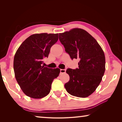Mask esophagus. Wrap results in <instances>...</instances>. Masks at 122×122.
Wrapping results in <instances>:
<instances>
[{"label":"esophagus","mask_w":122,"mask_h":122,"mask_svg":"<svg viewBox=\"0 0 122 122\" xmlns=\"http://www.w3.org/2000/svg\"><path fill=\"white\" fill-rule=\"evenodd\" d=\"M60 72H61V74H64V73H65L66 72V69H60Z\"/></svg>","instance_id":"esophagus-1"}]
</instances>
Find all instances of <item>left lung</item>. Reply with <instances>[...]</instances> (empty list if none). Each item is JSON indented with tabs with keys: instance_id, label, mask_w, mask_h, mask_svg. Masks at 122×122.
<instances>
[{
	"instance_id": "8db88e82",
	"label": "left lung",
	"mask_w": 122,
	"mask_h": 122,
	"mask_svg": "<svg viewBox=\"0 0 122 122\" xmlns=\"http://www.w3.org/2000/svg\"><path fill=\"white\" fill-rule=\"evenodd\" d=\"M59 39L70 58L80 59L78 68L66 70L70 79L65 88L73 96L89 97L95 91L104 74L103 51L96 40L82 29L74 28L59 33Z\"/></svg>"
}]
</instances>
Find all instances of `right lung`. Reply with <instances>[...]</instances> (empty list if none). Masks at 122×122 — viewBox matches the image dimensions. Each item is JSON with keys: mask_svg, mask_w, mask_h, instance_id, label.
Listing matches in <instances>:
<instances>
[{"mask_svg": "<svg viewBox=\"0 0 122 122\" xmlns=\"http://www.w3.org/2000/svg\"><path fill=\"white\" fill-rule=\"evenodd\" d=\"M58 33L32 34L20 45L13 60L17 81L26 96L41 99L50 92L53 80L60 69L42 66V59L48 57L51 47L57 42Z\"/></svg>", "mask_w": 122, "mask_h": 122, "instance_id": "1", "label": "right lung"}]
</instances>
